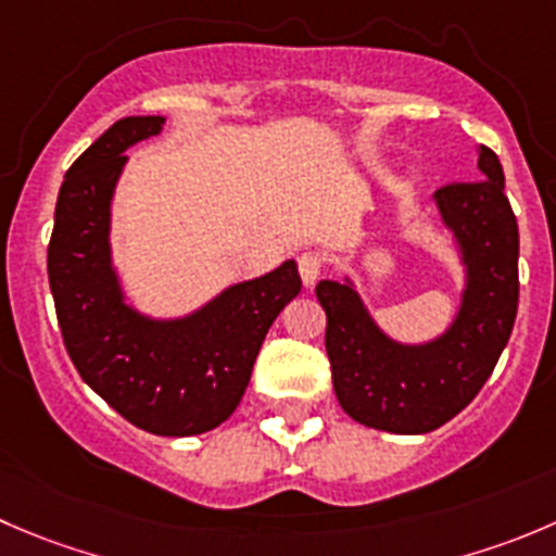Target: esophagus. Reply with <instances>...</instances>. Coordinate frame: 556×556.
Returning <instances> with one entry per match:
<instances>
[{
	"label": "esophagus",
	"mask_w": 556,
	"mask_h": 556,
	"mask_svg": "<svg viewBox=\"0 0 556 556\" xmlns=\"http://www.w3.org/2000/svg\"><path fill=\"white\" fill-rule=\"evenodd\" d=\"M299 274H301V282H304L306 288H312V285H315L323 274V257L315 255V252H301Z\"/></svg>",
	"instance_id": "esophagus-1"
}]
</instances>
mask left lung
Segmentation results:
<instances>
[{
  "label": "left lung",
  "instance_id": "obj_1",
  "mask_svg": "<svg viewBox=\"0 0 556 556\" xmlns=\"http://www.w3.org/2000/svg\"><path fill=\"white\" fill-rule=\"evenodd\" d=\"M470 185L434 192L454 241L462 293L448 326L424 342L382 331L350 274L320 279L333 391L353 421L391 434H427L459 415L497 366L519 306V225L497 154L478 147Z\"/></svg>",
  "mask_w": 556,
  "mask_h": 556
}]
</instances>
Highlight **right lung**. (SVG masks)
<instances>
[{"label": "right lung", "mask_w": 556, "mask_h": 556, "mask_svg": "<svg viewBox=\"0 0 556 556\" xmlns=\"http://www.w3.org/2000/svg\"><path fill=\"white\" fill-rule=\"evenodd\" d=\"M165 116H124L70 165L53 212L48 282L64 348L86 386L160 438L219 427L239 407L261 344L301 293L295 261L233 282L185 315L138 309L113 263L111 219L127 149Z\"/></svg>", "instance_id": "1"}]
</instances>
